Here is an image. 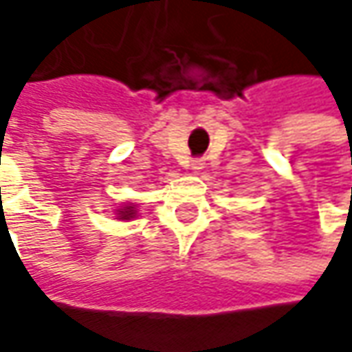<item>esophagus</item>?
<instances>
[{"instance_id":"obj_1","label":"esophagus","mask_w":352,"mask_h":352,"mask_svg":"<svg viewBox=\"0 0 352 352\" xmlns=\"http://www.w3.org/2000/svg\"><path fill=\"white\" fill-rule=\"evenodd\" d=\"M188 166H190V170H192V172H199V170H204L206 162H204V158H194V160H192Z\"/></svg>"}]
</instances>
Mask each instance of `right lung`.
I'll use <instances>...</instances> for the list:
<instances>
[{"instance_id": "right-lung-1", "label": "right lung", "mask_w": 352, "mask_h": 352, "mask_svg": "<svg viewBox=\"0 0 352 352\" xmlns=\"http://www.w3.org/2000/svg\"><path fill=\"white\" fill-rule=\"evenodd\" d=\"M137 217V204L133 201H123L121 206H117L116 210V219H121V221H131Z\"/></svg>"}]
</instances>
